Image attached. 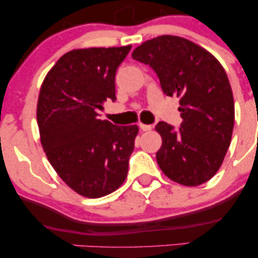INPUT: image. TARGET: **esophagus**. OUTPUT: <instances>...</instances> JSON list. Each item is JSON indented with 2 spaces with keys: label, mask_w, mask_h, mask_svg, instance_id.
I'll return each instance as SVG.
<instances>
[{
  "label": "esophagus",
  "mask_w": 258,
  "mask_h": 258,
  "mask_svg": "<svg viewBox=\"0 0 258 258\" xmlns=\"http://www.w3.org/2000/svg\"><path fill=\"white\" fill-rule=\"evenodd\" d=\"M139 128H141V131H143V132H148V131H150V130L153 128V126L152 125H146V123H139Z\"/></svg>",
  "instance_id": "esophagus-1"
}]
</instances>
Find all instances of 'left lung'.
<instances>
[{"label": "left lung", "mask_w": 258, "mask_h": 258, "mask_svg": "<svg viewBox=\"0 0 258 258\" xmlns=\"http://www.w3.org/2000/svg\"><path fill=\"white\" fill-rule=\"evenodd\" d=\"M132 58L158 74L165 94L178 97L179 131L160 121V168L173 182L197 186L220 170L232 141L234 99L223 67L199 44L172 35L138 46Z\"/></svg>", "instance_id": "1"}]
</instances>
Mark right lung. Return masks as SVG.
<instances>
[{
  "instance_id": "right-lung-1",
  "label": "right lung",
  "mask_w": 258,
  "mask_h": 258,
  "mask_svg": "<svg viewBox=\"0 0 258 258\" xmlns=\"http://www.w3.org/2000/svg\"><path fill=\"white\" fill-rule=\"evenodd\" d=\"M131 47L65 53L41 85V144L58 176L85 198L105 197L127 177L138 126H115L98 116L106 99H116L115 74Z\"/></svg>"
}]
</instances>
